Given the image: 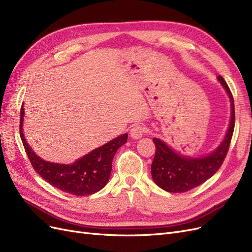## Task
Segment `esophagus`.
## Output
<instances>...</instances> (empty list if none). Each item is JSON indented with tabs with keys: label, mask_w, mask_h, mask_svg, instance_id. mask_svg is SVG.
Listing matches in <instances>:
<instances>
[{
	"label": "esophagus",
	"mask_w": 252,
	"mask_h": 252,
	"mask_svg": "<svg viewBox=\"0 0 252 252\" xmlns=\"http://www.w3.org/2000/svg\"><path fill=\"white\" fill-rule=\"evenodd\" d=\"M145 132V128L141 125H135L130 129V136L133 140L141 139Z\"/></svg>",
	"instance_id": "1"
}]
</instances>
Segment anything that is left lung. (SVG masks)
<instances>
[{
    "label": "left lung",
    "mask_w": 252,
    "mask_h": 252,
    "mask_svg": "<svg viewBox=\"0 0 252 252\" xmlns=\"http://www.w3.org/2000/svg\"><path fill=\"white\" fill-rule=\"evenodd\" d=\"M217 79L229 97L231 112L226 134L215 150L200 157L184 156L164 141L154 139L157 150L151 164V175L156 184L165 191L182 193L200 186L210 179L224 162L234 129V103L224 79L220 75Z\"/></svg>",
    "instance_id": "obj_1"
}]
</instances>
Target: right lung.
Listing matches in <instances>:
<instances>
[{"instance_id":"obj_1","label":"right lung","mask_w":252,"mask_h":252,"mask_svg":"<svg viewBox=\"0 0 252 252\" xmlns=\"http://www.w3.org/2000/svg\"><path fill=\"white\" fill-rule=\"evenodd\" d=\"M24 114L23 105L20 122L21 139L34 170L45 181L64 192L78 196L94 194L105 187L110 178L113 157L117 150L127 142V133L121 134L103 146L94 149L75 159L72 164L52 163L45 161L29 146L23 133Z\"/></svg>"}]
</instances>
